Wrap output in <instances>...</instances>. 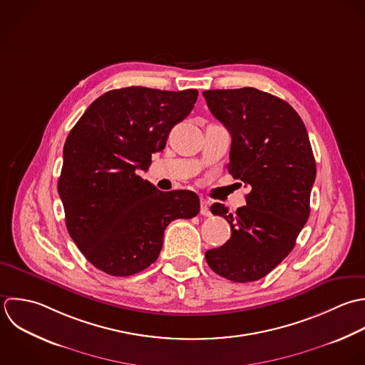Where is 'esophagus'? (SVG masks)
<instances>
[{
  "instance_id": "esophagus-1",
  "label": "esophagus",
  "mask_w": 365,
  "mask_h": 365,
  "mask_svg": "<svg viewBox=\"0 0 365 365\" xmlns=\"http://www.w3.org/2000/svg\"><path fill=\"white\" fill-rule=\"evenodd\" d=\"M200 215L203 216H209L210 212H209V202L206 199H200Z\"/></svg>"
}]
</instances>
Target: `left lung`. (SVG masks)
Here are the masks:
<instances>
[{
    "mask_svg": "<svg viewBox=\"0 0 365 365\" xmlns=\"http://www.w3.org/2000/svg\"><path fill=\"white\" fill-rule=\"evenodd\" d=\"M203 96L232 135L229 173L250 186L246 206L236 213L222 203L210 206L229 222L232 236L207 250L206 262L227 280L256 282L289 256L309 220L316 180L309 133L286 101L256 88L213 89Z\"/></svg>",
    "mask_w": 365,
    "mask_h": 365,
    "instance_id": "obj_1",
    "label": "left lung"
}]
</instances>
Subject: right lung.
<instances>
[{
  "instance_id": "right-lung-1",
  "label": "right lung",
  "mask_w": 365,
  "mask_h": 365,
  "mask_svg": "<svg viewBox=\"0 0 365 365\" xmlns=\"http://www.w3.org/2000/svg\"><path fill=\"white\" fill-rule=\"evenodd\" d=\"M196 99V89H113L69 132L58 193L69 236L101 272L125 277L145 270L162 250L166 226L199 213L195 192H160L138 175Z\"/></svg>"
}]
</instances>
